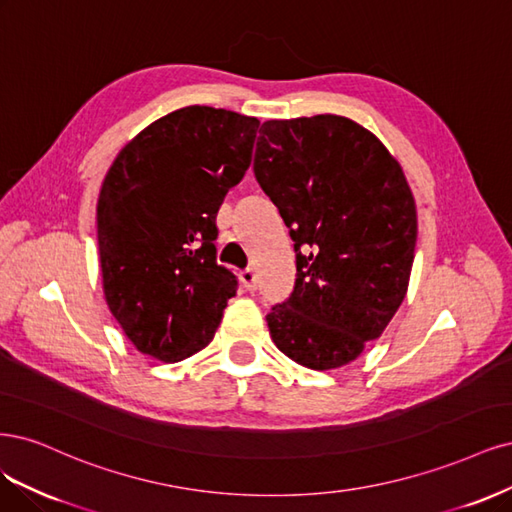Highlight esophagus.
Returning a JSON list of instances; mask_svg holds the SVG:
<instances>
[{"label": "esophagus", "mask_w": 512, "mask_h": 512, "mask_svg": "<svg viewBox=\"0 0 512 512\" xmlns=\"http://www.w3.org/2000/svg\"><path fill=\"white\" fill-rule=\"evenodd\" d=\"M240 280H242V285H244V289H246V291H253V289H257V274H255V270H253V268H246V270H242V272H240Z\"/></svg>", "instance_id": "obj_1"}]
</instances>
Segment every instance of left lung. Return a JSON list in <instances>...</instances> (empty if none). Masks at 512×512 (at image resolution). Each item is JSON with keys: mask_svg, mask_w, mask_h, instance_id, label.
I'll return each mask as SVG.
<instances>
[{"mask_svg": "<svg viewBox=\"0 0 512 512\" xmlns=\"http://www.w3.org/2000/svg\"><path fill=\"white\" fill-rule=\"evenodd\" d=\"M255 178L295 242L291 298L266 317L278 351L334 370L376 340L406 298L417 206L372 131L338 114L266 121Z\"/></svg>", "mask_w": 512, "mask_h": 512, "instance_id": "obj_1", "label": "left lung"}]
</instances>
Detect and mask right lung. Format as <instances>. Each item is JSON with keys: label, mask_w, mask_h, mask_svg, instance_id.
<instances>
[{"label": "right lung", "mask_w": 512, "mask_h": 512, "mask_svg": "<svg viewBox=\"0 0 512 512\" xmlns=\"http://www.w3.org/2000/svg\"><path fill=\"white\" fill-rule=\"evenodd\" d=\"M259 121L187 106L129 140L97 200L104 298L125 336L163 364L210 344L236 276L217 263V212L251 166Z\"/></svg>", "instance_id": "1"}]
</instances>
